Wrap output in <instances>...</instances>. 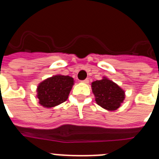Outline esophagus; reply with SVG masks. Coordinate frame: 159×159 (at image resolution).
<instances>
[{
	"mask_svg": "<svg viewBox=\"0 0 159 159\" xmlns=\"http://www.w3.org/2000/svg\"><path fill=\"white\" fill-rule=\"evenodd\" d=\"M83 83H84V84H88L89 83V80L88 79H86V80H82Z\"/></svg>",
	"mask_w": 159,
	"mask_h": 159,
	"instance_id": "esophagus-1",
	"label": "esophagus"
}]
</instances>
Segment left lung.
Instances as JSON below:
<instances>
[{
	"mask_svg": "<svg viewBox=\"0 0 159 159\" xmlns=\"http://www.w3.org/2000/svg\"><path fill=\"white\" fill-rule=\"evenodd\" d=\"M97 104L106 110L116 111L125 99V92L116 83L103 77L92 84Z\"/></svg>",
	"mask_w": 159,
	"mask_h": 159,
	"instance_id": "left-lung-1",
	"label": "left lung"
}]
</instances>
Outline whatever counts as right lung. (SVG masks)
Here are the masks:
<instances>
[{
	"label": "right lung",
	"instance_id": "1",
	"mask_svg": "<svg viewBox=\"0 0 159 159\" xmlns=\"http://www.w3.org/2000/svg\"><path fill=\"white\" fill-rule=\"evenodd\" d=\"M74 84L72 77L57 75L48 78L38 86L37 99L44 107H53L65 102Z\"/></svg>",
	"mask_w": 159,
	"mask_h": 159
}]
</instances>
